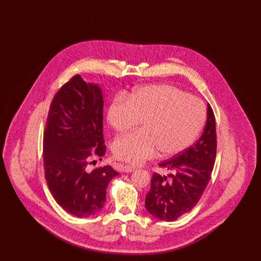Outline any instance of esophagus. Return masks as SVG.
I'll return each mask as SVG.
<instances>
[{
    "label": "esophagus",
    "instance_id": "esophagus-1",
    "mask_svg": "<svg viewBox=\"0 0 261 261\" xmlns=\"http://www.w3.org/2000/svg\"><path fill=\"white\" fill-rule=\"evenodd\" d=\"M120 169L122 170V172H132L136 169V167L128 164H120Z\"/></svg>",
    "mask_w": 261,
    "mask_h": 261
}]
</instances>
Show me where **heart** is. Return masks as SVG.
<instances>
[{
  "label": "heart",
  "instance_id": "obj_1",
  "mask_svg": "<svg viewBox=\"0 0 261 261\" xmlns=\"http://www.w3.org/2000/svg\"><path fill=\"white\" fill-rule=\"evenodd\" d=\"M205 117L199 99L169 85L138 88L111 103L108 121L117 133L140 123L143 129L116 139L112 151L116 159L140 163L158 150L171 156L186 149L199 135Z\"/></svg>",
  "mask_w": 261,
  "mask_h": 261
}]
</instances>
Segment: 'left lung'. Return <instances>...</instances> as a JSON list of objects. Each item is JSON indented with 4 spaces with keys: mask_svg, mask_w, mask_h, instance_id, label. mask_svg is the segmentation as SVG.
<instances>
[{
    "mask_svg": "<svg viewBox=\"0 0 261 261\" xmlns=\"http://www.w3.org/2000/svg\"><path fill=\"white\" fill-rule=\"evenodd\" d=\"M215 116L207 105V120L203 133L194 146L160 163L168 176L152 174L146 208L163 221H174L192 211L210 182L216 158Z\"/></svg>",
    "mask_w": 261,
    "mask_h": 261,
    "instance_id": "left-lung-1",
    "label": "left lung"
}]
</instances>
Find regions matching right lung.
<instances>
[{"instance_id": "add662e5", "label": "right lung", "mask_w": 261, "mask_h": 261, "mask_svg": "<svg viewBox=\"0 0 261 261\" xmlns=\"http://www.w3.org/2000/svg\"><path fill=\"white\" fill-rule=\"evenodd\" d=\"M102 108L100 89L74 75L54 96L47 117L45 179L59 205L77 217L102 208L109 183L118 175L110 165L89 169L93 159L101 161L106 154Z\"/></svg>"}]
</instances>
